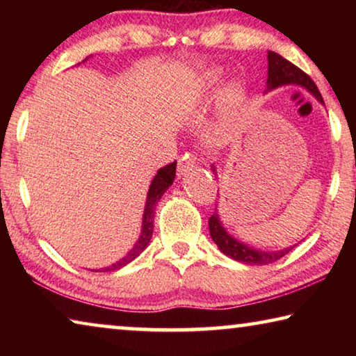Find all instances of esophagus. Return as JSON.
I'll use <instances>...</instances> for the list:
<instances>
[{"label": "esophagus", "instance_id": "34e87169", "mask_svg": "<svg viewBox=\"0 0 356 356\" xmlns=\"http://www.w3.org/2000/svg\"><path fill=\"white\" fill-rule=\"evenodd\" d=\"M195 165H196V159H195V156H193L191 154H185L184 156H180V159H179L177 171H179L180 176H182V174H185L186 171L191 170V168L195 166Z\"/></svg>", "mask_w": 356, "mask_h": 356}]
</instances>
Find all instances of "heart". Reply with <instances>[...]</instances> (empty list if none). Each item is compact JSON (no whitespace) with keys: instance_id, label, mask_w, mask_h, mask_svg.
<instances>
[{"instance_id":"heart-1","label":"heart","mask_w":356,"mask_h":356,"mask_svg":"<svg viewBox=\"0 0 356 356\" xmlns=\"http://www.w3.org/2000/svg\"><path fill=\"white\" fill-rule=\"evenodd\" d=\"M216 80H218V72L213 70L207 75L206 84L210 86V84H213ZM240 97H242V89H240V86L236 83L229 84V86L225 89V92H222V102H225L226 105H236L240 100Z\"/></svg>"}]
</instances>
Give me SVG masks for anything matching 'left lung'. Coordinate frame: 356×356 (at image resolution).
<instances>
[{"label": "left lung", "mask_w": 356, "mask_h": 356, "mask_svg": "<svg viewBox=\"0 0 356 356\" xmlns=\"http://www.w3.org/2000/svg\"><path fill=\"white\" fill-rule=\"evenodd\" d=\"M268 78H267V91H273L276 88L287 86V84H297V86L305 88L306 91L311 92L314 97L323 105V99L316 83L311 80L309 75H306L303 70L298 69L297 65L289 63L287 59L282 58L281 55L275 51H268ZM212 171L216 174L215 165H212ZM209 229H210V237L218 246L222 254L229 256L234 261L242 262L246 265H268L273 264L286 256L289 251H292L297 245L289 246V248H282L278 251H262L256 250L252 246H248L243 242H240L236 237H232L229 234L222 222L220 220L218 210L209 218Z\"/></svg>", "instance_id": "1"}]
</instances>
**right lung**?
Segmentation results:
<instances>
[{
    "instance_id": "add662e5",
    "label": "right lung",
    "mask_w": 356,
    "mask_h": 356,
    "mask_svg": "<svg viewBox=\"0 0 356 356\" xmlns=\"http://www.w3.org/2000/svg\"><path fill=\"white\" fill-rule=\"evenodd\" d=\"M86 59H84V61H86ZM176 165L177 163L174 161V163L160 168V170L156 171L155 177L152 179V182H150L146 206H144V213H143L141 234H140V238H138L136 243L134 245V248H131L122 259H119L118 262L108 265V267H104V268L91 270V272H114V270L122 268L127 264H130L131 261H135V259L147 248L150 238H152V232H154L155 206H156V202L161 200V196L165 195V191L172 185L174 179H176Z\"/></svg>"
}]
</instances>
